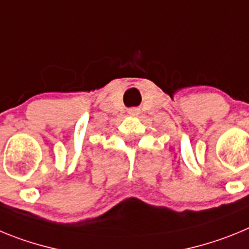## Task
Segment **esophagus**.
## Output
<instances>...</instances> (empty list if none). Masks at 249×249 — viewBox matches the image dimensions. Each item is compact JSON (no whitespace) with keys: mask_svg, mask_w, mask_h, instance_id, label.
<instances>
[{"mask_svg":"<svg viewBox=\"0 0 249 249\" xmlns=\"http://www.w3.org/2000/svg\"><path fill=\"white\" fill-rule=\"evenodd\" d=\"M128 113L131 114V116H137V114L140 113V109H138V108H129Z\"/></svg>","mask_w":249,"mask_h":249,"instance_id":"1","label":"esophagus"}]
</instances>
